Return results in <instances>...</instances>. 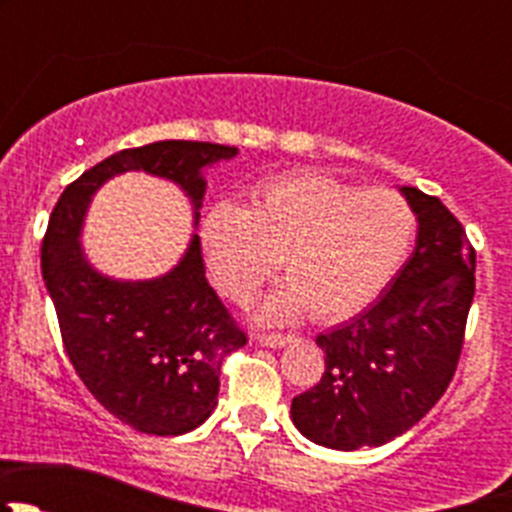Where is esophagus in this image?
<instances>
[{
    "label": "esophagus",
    "instance_id": "esophagus-1",
    "mask_svg": "<svg viewBox=\"0 0 512 512\" xmlns=\"http://www.w3.org/2000/svg\"><path fill=\"white\" fill-rule=\"evenodd\" d=\"M294 337H285V334H257V344L270 349H282L292 342Z\"/></svg>",
    "mask_w": 512,
    "mask_h": 512
}]
</instances>
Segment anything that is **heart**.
I'll return each instance as SVG.
<instances>
[{
    "label": "heart",
    "mask_w": 512,
    "mask_h": 512,
    "mask_svg": "<svg viewBox=\"0 0 512 512\" xmlns=\"http://www.w3.org/2000/svg\"><path fill=\"white\" fill-rule=\"evenodd\" d=\"M414 235L416 215L399 193L317 170L262 180L242 208L218 203L200 223L205 265L232 302L255 297L280 260L285 287L257 309L265 322L302 309L322 324L354 317L399 275Z\"/></svg>",
    "instance_id": "heart-1"
}]
</instances>
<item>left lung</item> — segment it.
I'll list each match as a JSON object with an SVG mask.
<instances>
[{"instance_id": "8db88e82", "label": "left lung", "mask_w": 512, "mask_h": 512, "mask_svg": "<svg viewBox=\"0 0 512 512\" xmlns=\"http://www.w3.org/2000/svg\"><path fill=\"white\" fill-rule=\"evenodd\" d=\"M416 247L371 307L319 334L322 381L292 399L304 438L334 451L384 446L416 426L446 391L476 292V252L438 198L401 185Z\"/></svg>"}]
</instances>
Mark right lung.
<instances>
[{
  "label": "right lung",
  "instance_id": "1",
  "mask_svg": "<svg viewBox=\"0 0 512 512\" xmlns=\"http://www.w3.org/2000/svg\"><path fill=\"white\" fill-rule=\"evenodd\" d=\"M237 148L158 141L101 160L61 193L41 245V275L59 317L66 354L98 404L136 431L180 436L218 406L220 366L245 334L205 280L200 237L165 275L121 280L91 265L81 235L91 200L131 170L178 185L198 227L205 170Z\"/></svg>",
  "mask_w": 512,
  "mask_h": 512
}]
</instances>
